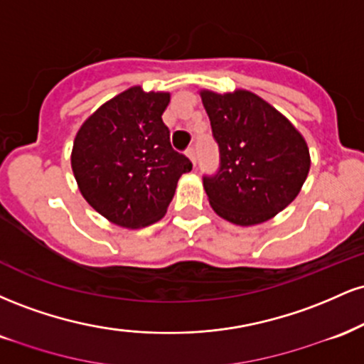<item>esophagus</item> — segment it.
<instances>
[{
	"mask_svg": "<svg viewBox=\"0 0 364 364\" xmlns=\"http://www.w3.org/2000/svg\"><path fill=\"white\" fill-rule=\"evenodd\" d=\"M186 156L190 159L191 162H193V166H196V149L195 147H190L186 150Z\"/></svg>",
	"mask_w": 364,
	"mask_h": 364,
	"instance_id": "esophagus-1",
	"label": "esophagus"
}]
</instances>
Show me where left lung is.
<instances>
[{"mask_svg":"<svg viewBox=\"0 0 364 364\" xmlns=\"http://www.w3.org/2000/svg\"><path fill=\"white\" fill-rule=\"evenodd\" d=\"M219 144L220 168L203 178L208 203L236 225L267 223L301 191L310 173L308 144L282 112L245 89L200 90Z\"/></svg>","mask_w":364,"mask_h":364,"instance_id":"1","label":"left lung"}]
</instances>
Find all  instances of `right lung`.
<instances>
[{
  "label": "right lung",
  "instance_id": "add662e5",
  "mask_svg": "<svg viewBox=\"0 0 364 364\" xmlns=\"http://www.w3.org/2000/svg\"><path fill=\"white\" fill-rule=\"evenodd\" d=\"M169 92L129 87L83 121L72 149V169L87 203L127 229L162 219L191 162L173 150L162 112Z\"/></svg>",
  "mask_w": 364,
  "mask_h": 364
}]
</instances>
